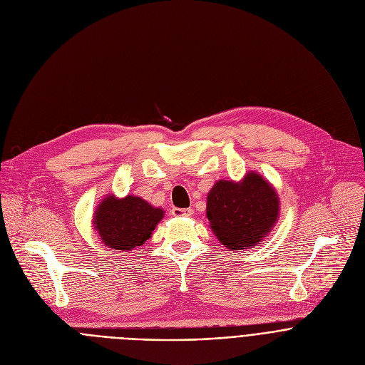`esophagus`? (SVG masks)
<instances>
[{"mask_svg": "<svg viewBox=\"0 0 365 365\" xmlns=\"http://www.w3.org/2000/svg\"><path fill=\"white\" fill-rule=\"evenodd\" d=\"M192 212L193 211L190 210V207H173L172 210L173 217H190Z\"/></svg>", "mask_w": 365, "mask_h": 365, "instance_id": "obj_1", "label": "esophagus"}]
</instances>
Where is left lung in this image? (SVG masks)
I'll return each mask as SVG.
<instances>
[{
  "label": "left lung",
  "mask_w": 365,
  "mask_h": 365,
  "mask_svg": "<svg viewBox=\"0 0 365 365\" xmlns=\"http://www.w3.org/2000/svg\"><path fill=\"white\" fill-rule=\"evenodd\" d=\"M279 215L276 190L257 173L241 183L220 180L207 195L206 217L228 250L254 247L266 237Z\"/></svg>",
  "instance_id": "8db88e82"
}]
</instances>
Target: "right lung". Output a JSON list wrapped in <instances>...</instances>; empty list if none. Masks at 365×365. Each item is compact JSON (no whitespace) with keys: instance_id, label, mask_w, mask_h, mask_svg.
I'll return each mask as SVG.
<instances>
[{"instance_id":"1","label":"right lung","mask_w":365,"mask_h":365,"mask_svg":"<svg viewBox=\"0 0 365 365\" xmlns=\"http://www.w3.org/2000/svg\"><path fill=\"white\" fill-rule=\"evenodd\" d=\"M162 218L160 207H153L141 197L108 196L98 206L93 225L110 250L130 251L151 237Z\"/></svg>"}]
</instances>
